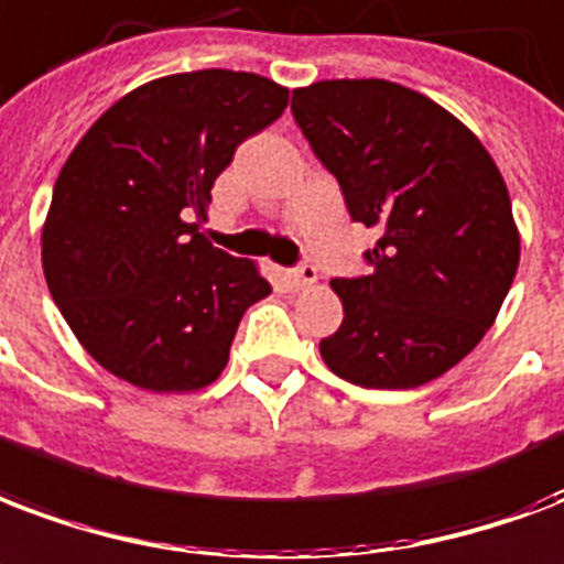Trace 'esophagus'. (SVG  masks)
<instances>
[{
  "instance_id": "obj_1",
  "label": "esophagus",
  "mask_w": 564,
  "mask_h": 564,
  "mask_svg": "<svg viewBox=\"0 0 564 564\" xmlns=\"http://www.w3.org/2000/svg\"><path fill=\"white\" fill-rule=\"evenodd\" d=\"M286 281H290L295 290H304V286H311V283H316V265L299 263L295 269H290V272H286Z\"/></svg>"
}]
</instances>
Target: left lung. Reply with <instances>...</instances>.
<instances>
[{"instance_id": "left-lung-1", "label": "left lung", "mask_w": 564, "mask_h": 564, "mask_svg": "<svg viewBox=\"0 0 564 564\" xmlns=\"http://www.w3.org/2000/svg\"><path fill=\"white\" fill-rule=\"evenodd\" d=\"M292 118L337 177L351 221L381 239L369 274L334 278L343 325L319 343L330 372L369 390L444 376L491 328L521 239L482 141L423 94L384 79L292 91Z\"/></svg>"}]
</instances>
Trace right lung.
I'll return each instance as SVG.
<instances>
[{"instance_id": "obj_1", "label": "right lung", "mask_w": 564, "mask_h": 564, "mask_svg": "<svg viewBox=\"0 0 564 564\" xmlns=\"http://www.w3.org/2000/svg\"><path fill=\"white\" fill-rule=\"evenodd\" d=\"M286 102L257 73H177L127 94L76 144L43 227V274L100 367L156 393L221 376L242 313L272 286L192 218Z\"/></svg>"}]
</instances>
